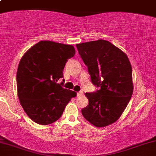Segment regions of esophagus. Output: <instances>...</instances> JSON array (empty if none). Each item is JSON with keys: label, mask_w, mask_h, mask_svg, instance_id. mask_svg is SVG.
I'll list each match as a JSON object with an SVG mask.
<instances>
[{"label": "esophagus", "mask_w": 156, "mask_h": 156, "mask_svg": "<svg viewBox=\"0 0 156 156\" xmlns=\"http://www.w3.org/2000/svg\"><path fill=\"white\" fill-rule=\"evenodd\" d=\"M83 91H79V92H77V96L78 97H79V96H81V95H83Z\"/></svg>", "instance_id": "obj_1"}]
</instances>
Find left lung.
Returning a JSON list of instances; mask_svg holds the SVG:
<instances>
[{
    "mask_svg": "<svg viewBox=\"0 0 156 156\" xmlns=\"http://www.w3.org/2000/svg\"><path fill=\"white\" fill-rule=\"evenodd\" d=\"M76 47L92 84L99 89L85 94L89 104L81 113L97 127L108 126L119 119L133 95L130 63L125 53L107 41L82 43Z\"/></svg>",
    "mask_w": 156,
    "mask_h": 156,
    "instance_id": "1",
    "label": "left lung"
}]
</instances>
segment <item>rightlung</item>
<instances>
[{
	"label": "right lung",
	"mask_w": 156,
	"mask_h": 156,
	"mask_svg": "<svg viewBox=\"0 0 156 156\" xmlns=\"http://www.w3.org/2000/svg\"><path fill=\"white\" fill-rule=\"evenodd\" d=\"M72 45L42 41L22 57L17 71L20 103L35 123L47 125L58 120L76 92L63 88V71L68 59L75 55Z\"/></svg>",
	"instance_id": "right-lung-1"
}]
</instances>
